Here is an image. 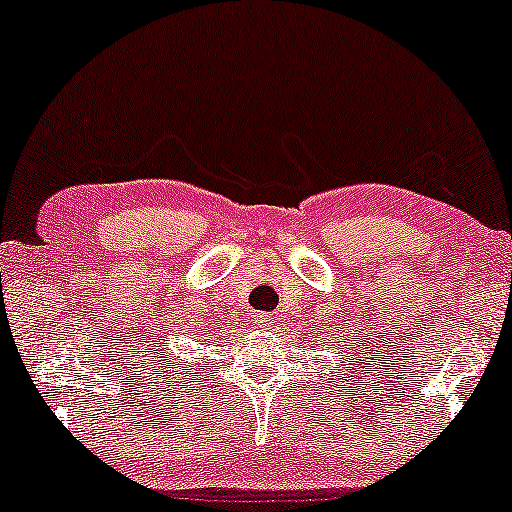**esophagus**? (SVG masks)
Segmentation results:
<instances>
[{
	"instance_id": "1",
	"label": "esophagus",
	"mask_w": 512,
	"mask_h": 512,
	"mask_svg": "<svg viewBox=\"0 0 512 512\" xmlns=\"http://www.w3.org/2000/svg\"><path fill=\"white\" fill-rule=\"evenodd\" d=\"M251 321H254V326H256V328H268V326L272 324L270 314H265V312H256V314H254V319H251Z\"/></svg>"
}]
</instances>
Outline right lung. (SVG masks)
<instances>
[{"label": "right lung", "mask_w": 512, "mask_h": 512, "mask_svg": "<svg viewBox=\"0 0 512 512\" xmlns=\"http://www.w3.org/2000/svg\"><path fill=\"white\" fill-rule=\"evenodd\" d=\"M153 368H156V373L167 375V380L174 382V387H177V380L186 382L188 375H193L191 359H184V356H174V352H172V349H167L165 342H163V345H160V342H158V345H153Z\"/></svg>", "instance_id": "obj_1"}]
</instances>
